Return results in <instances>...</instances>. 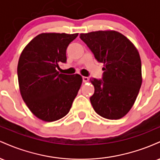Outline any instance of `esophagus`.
<instances>
[{"instance_id":"1","label":"esophagus","mask_w":160,"mask_h":160,"mask_svg":"<svg viewBox=\"0 0 160 160\" xmlns=\"http://www.w3.org/2000/svg\"><path fill=\"white\" fill-rule=\"evenodd\" d=\"M89 78H87V77H82V81H83V82H87L88 81H89Z\"/></svg>"}]
</instances>
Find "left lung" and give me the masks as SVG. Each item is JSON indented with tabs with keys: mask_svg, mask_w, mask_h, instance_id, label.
Instances as JSON below:
<instances>
[{
	"mask_svg": "<svg viewBox=\"0 0 160 160\" xmlns=\"http://www.w3.org/2000/svg\"><path fill=\"white\" fill-rule=\"evenodd\" d=\"M80 38L104 67L102 80L90 79L95 88L90 97L93 109L104 118L119 120L132 108L142 83L138 51L116 31L80 34Z\"/></svg>",
	"mask_w": 160,
	"mask_h": 160,
	"instance_id": "obj_1",
	"label": "left lung"
}]
</instances>
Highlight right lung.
<instances>
[{
  "label": "right lung",
  "mask_w": 160,
  "mask_h": 160,
  "mask_svg": "<svg viewBox=\"0 0 160 160\" xmlns=\"http://www.w3.org/2000/svg\"><path fill=\"white\" fill-rule=\"evenodd\" d=\"M77 34L42 33L26 45L20 55L17 74L22 98L40 120L53 122L68 113L81 86L80 74H59L66 49Z\"/></svg>",
  "instance_id": "1"
}]
</instances>
